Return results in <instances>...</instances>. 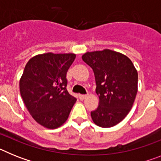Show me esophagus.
Returning <instances> with one entry per match:
<instances>
[{
    "label": "esophagus",
    "mask_w": 161,
    "mask_h": 161,
    "mask_svg": "<svg viewBox=\"0 0 161 161\" xmlns=\"http://www.w3.org/2000/svg\"><path fill=\"white\" fill-rule=\"evenodd\" d=\"M86 97H87V95L86 94H80L79 95V98L80 99V100H84V99Z\"/></svg>",
    "instance_id": "obj_1"
}]
</instances>
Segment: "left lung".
I'll use <instances>...</instances> for the list:
<instances>
[{
    "mask_svg": "<svg viewBox=\"0 0 161 161\" xmlns=\"http://www.w3.org/2000/svg\"><path fill=\"white\" fill-rule=\"evenodd\" d=\"M82 59L93 69L99 97V106L91 112L93 123L101 127L117 125L128 114L136 99L137 70L127 56L109 49L86 52Z\"/></svg>",
    "mask_w": 161,
    "mask_h": 161,
    "instance_id": "8db88e82",
    "label": "left lung"
}]
</instances>
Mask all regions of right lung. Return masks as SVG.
Instances as JSON below:
<instances>
[{
  "label": "right lung",
  "mask_w": 161,
  "mask_h": 161,
  "mask_svg": "<svg viewBox=\"0 0 161 161\" xmlns=\"http://www.w3.org/2000/svg\"><path fill=\"white\" fill-rule=\"evenodd\" d=\"M76 55L52 52L35 55L27 62L20 79V93L37 123L55 129L67 121L76 98L67 90V72Z\"/></svg>",
  "instance_id": "right-lung-1"
}]
</instances>
